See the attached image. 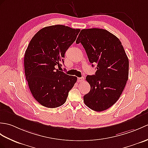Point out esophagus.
<instances>
[{"mask_svg":"<svg viewBox=\"0 0 148 148\" xmlns=\"http://www.w3.org/2000/svg\"><path fill=\"white\" fill-rule=\"evenodd\" d=\"M84 77H78L77 78V81L79 82H81L82 81H84Z\"/></svg>","mask_w":148,"mask_h":148,"instance_id":"obj_1","label":"esophagus"}]
</instances>
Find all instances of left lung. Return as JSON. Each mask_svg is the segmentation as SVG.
Wrapping results in <instances>:
<instances>
[{"mask_svg": "<svg viewBox=\"0 0 148 148\" xmlns=\"http://www.w3.org/2000/svg\"><path fill=\"white\" fill-rule=\"evenodd\" d=\"M75 43L82 44L90 63L97 65L95 74L86 77L91 90L84 96V103L94 111H104L115 103L125 86L128 57L121 41L106 29H82Z\"/></svg>", "mask_w": 148, "mask_h": 148, "instance_id": "left-lung-1", "label": "left lung"}]
</instances>
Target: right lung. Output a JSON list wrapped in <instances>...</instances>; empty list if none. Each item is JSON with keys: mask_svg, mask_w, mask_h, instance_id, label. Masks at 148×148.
Instances as JSON below:
<instances>
[{"mask_svg": "<svg viewBox=\"0 0 148 148\" xmlns=\"http://www.w3.org/2000/svg\"><path fill=\"white\" fill-rule=\"evenodd\" d=\"M79 32V29L60 25L45 27L27 46L24 58L26 79L33 97L45 107L62 105L77 81L75 76L56 67L62 66L65 53Z\"/></svg>", "mask_w": 148, "mask_h": 148, "instance_id": "1", "label": "right lung"}]
</instances>
